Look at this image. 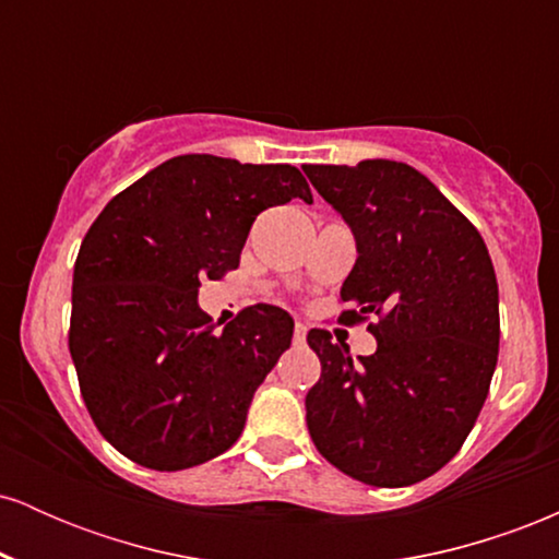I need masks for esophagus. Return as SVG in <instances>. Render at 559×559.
<instances>
[{
    "label": "esophagus",
    "mask_w": 559,
    "mask_h": 559,
    "mask_svg": "<svg viewBox=\"0 0 559 559\" xmlns=\"http://www.w3.org/2000/svg\"><path fill=\"white\" fill-rule=\"evenodd\" d=\"M305 338H307V325L297 323L294 325V344H305Z\"/></svg>",
    "instance_id": "obj_1"
}]
</instances>
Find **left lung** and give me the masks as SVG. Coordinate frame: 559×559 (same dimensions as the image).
Returning a JSON list of instances; mask_svg holds the SVG:
<instances>
[{
    "label": "left lung",
    "mask_w": 559,
    "mask_h": 559,
    "mask_svg": "<svg viewBox=\"0 0 559 559\" xmlns=\"http://www.w3.org/2000/svg\"><path fill=\"white\" fill-rule=\"evenodd\" d=\"M318 194L355 230L357 262L342 286L338 323L378 349L312 329L320 378L307 428L333 467L394 489L441 471L476 426L499 352V288L484 239L423 173L394 159L305 165Z\"/></svg>",
    "instance_id": "obj_1"
}]
</instances>
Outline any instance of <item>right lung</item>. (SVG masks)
Wrapping results in <instances>:
<instances>
[{
    "label": "right lung",
    "instance_id": "1",
    "mask_svg": "<svg viewBox=\"0 0 559 559\" xmlns=\"http://www.w3.org/2000/svg\"><path fill=\"white\" fill-rule=\"evenodd\" d=\"M294 197L312 202L294 165L181 155L112 197L83 236L68 346L94 426L128 460L183 471L241 436L294 320L252 305L221 331L197 292L239 267L262 210Z\"/></svg>",
    "mask_w": 559,
    "mask_h": 559
}]
</instances>
